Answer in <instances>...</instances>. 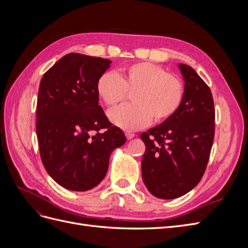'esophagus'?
Masks as SVG:
<instances>
[{
  "mask_svg": "<svg viewBox=\"0 0 248 248\" xmlns=\"http://www.w3.org/2000/svg\"><path fill=\"white\" fill-rule=\"evenodd\" d=\"M125 136H126L127 140H131V139L134 138V133H132V132H130V131H126V132H125Z\"/></svg>",
  "mask_w": 248,
  "mask_h": 248,
  "instance_id": "34e87169",
  "label": "esophagus"
}]
</instances>
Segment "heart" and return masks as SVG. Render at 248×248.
Masks as SVG:
<instances>
[{
	"label": "heart",
	"mask_w": 248,
	"mask_h": 248,
	"mask_svg": "<svg viewBox=\"0 0 248 248\" xmlns=\"http://www.w3.org/2000/svg\"><path fill=\"white\" fill-rule=\"evenodd\" d=\"M96 91L108 107H116L132 92L134 103L108 112L110 121L125 130L169 121L176 115L184 98V84L176 74L149 62L125 66L119 76L104 72L97 79Z\"/></svg>",
	"instance_id": "1"
}]
</instances>
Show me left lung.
I'll return each instance as SVG.
<instances>
[{"mask_svg":"<svg viewBox=\"0 0 248 248\" xmlns=\"http://www.w3.org/2000/svg\"><path fill=\"white\" fill-rule=\"evenodd\" d=\"M183 102L169 121L140 134L146 145L141 176L154 197L170 200L196 187L204 176L215 132L211 90L190 66L181 64Z\"/></svg>","mask_w":248,"mask_h":248,"instance_id":"8db88e82","label":"left lung"}]
</instances>
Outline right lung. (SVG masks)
<instances>
[{"mask_svg":"<svg viewBox=\"0 0 248 248\" xmlns=\"http://www.w3.org/2000/svg\"><path fill=\"white\" fill-rule=\"evenodd\" d=\"M111 62L71 52L43 74L36 108L39 153L48 175L64 188L98 185L110 153L126 141L100 106L96 82Z\"/></svg>","mask_w":248,"mask_h":248,"instance_id":"add662e5","label":"right lung"}]
</instances>
